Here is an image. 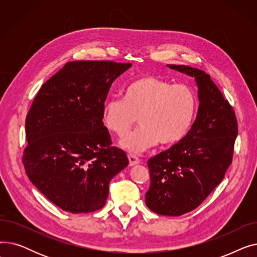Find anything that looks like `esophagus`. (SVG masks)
I'll list each match as a JSON object with an SVG mask.
<instances>
[{
    "instance_id": "obj_1",
    "label": "esophagus",
    "mask_w": 257,
    "mask_h": 257,
    "mask_svg": "<svg viewBox=\"0 0 257 257\" xmlns=\"http://www.w3.org/2000/svg\"><path fill=\"white\" fill-rule=\"evenodd\" d=\"M128 159H129L130 166H136V165L140 164V158L134 154H128Z\"/></svg>"
}]
</instances>
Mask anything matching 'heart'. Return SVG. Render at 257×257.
Returning a JSON list of instances; mask_svg holds the SVG:
<instances>
[{
	"mask_svg": "<svg viewBox=\"0 0 257 257\" xmlns=\"http://www.w3.org/2000/svg\"><path fill=\"white\" fill-rule=\"evenodd\" d=\"M198 110L195 91L184 84H173L155 76L132 81L123 91V100H108L103 108L107 129L123 138L139 121L141 127L120 142L131 152L154 146L173 145L185 138Z\"/></svg>",
	"mask_w": 257,
	"mask_h": 257,
	"instance_id": "b5f03b06",
	"label": "heart"
}]
</instances>
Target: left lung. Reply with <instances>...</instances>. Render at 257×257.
<instances>
[{
	"label": "left lung",
	"instance_id": "left-lung-1",
	"mask_svg": "<svg viewBox=\"0 0 257 257\" xmlns=\"http://www.w3.org/2000/svg\"><path fill=\"white\" fill-rule=\"evenodd\" d=\"M168 66L195 77L199 109L183 140L148 160L151 183L146 204L158 214L178 217L197 208L223 180L238 130L232 106L208 74L187 65Z\"/></svg>",
	"mask_w": 257,
	"mask_h": 257
}]
</instances>
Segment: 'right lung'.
I'll return each mask as SVG.
<instances>
[{"instance_id": "right-lung-1", "label": "right lung", "mask_w": 257, "mask_h": 257, "mask_svg": "<svg viewBox=\"0 0 257 257\" xmlns=\"http://www.w3.org/2000/svg\"><path fill=\"white\" fill-rule=\"evenodd\" d=\"M131 63L70 61L38 90L26 117V174L51 202L72 213L102 208L109 182L128 166L111 146L103 108L113 81Z\"/></svg>"}]
</instances>
